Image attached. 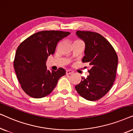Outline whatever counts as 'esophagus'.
<instances>
[{
  "mask_svg": "<svg viewBox=\"0 0 133 133\" xmlns=\"http://www.w3.org/2000/svg\"><path fill=\"white\" fill-rule=\"evenodd\" d=\"M73 72H74L71 70H66V74H67V75H69V74H71L73 73Z\"/></svg>",
  "mask_w": 133,
  "mask_h": 133,
  "instance_id": "esophagus-1",
  "label": "esophagus"
}]
</instances>
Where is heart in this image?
Masks as SVG:
<instances>
[{
    "mask_svg": "<svg viewBox=\"0 0 133 133\" xmlns=\"http://www.w3.org/2000/svg\"><path fill=\"white\" fill-rule=\"evenodd\" d=\"M74 42H83L79 39H76L75 41H74Z\"/></svg>",
    "mask_w": 133,
    "mask_h": 133,
    "instance_id": "1",
    "label": "heart"
}]
</instances>
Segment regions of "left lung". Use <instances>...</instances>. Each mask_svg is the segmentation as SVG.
Masks as SVG:
<instances>
[{"label": "left lung", "mask_w": 133, "mask_h": 133, "mask_svg": "<svg viewBox=\"0 0 133 133\" xmlns=\"http://www.w3.org/2000/svg\"><path fill=\"white\" fill-rule=\"evenodd\" d=\"M77 36L85 43L83 63L91 65L89 75L81 77L75 86L77 92L89 101L98 100L108 92L116 79L118 57L114 49L107 39L99 33L77 31Z\"/></svg>", "instance_id": "left-lung-1"}]
</instances>
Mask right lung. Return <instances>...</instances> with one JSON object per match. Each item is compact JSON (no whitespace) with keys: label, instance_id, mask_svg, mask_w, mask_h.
Listing matches in <instances>:
<instances>
[{"label":"right lung","instance_id":"add662e5","mask_svg":"<svg viewBox=\"0 0 133 133\" xmlns=\"http://www.w3.org/2000/svg\"><path fill=\"white\" fill-rule=\"evenodd\" d=\"M69 35L68 31H39L18 46L13 65L21 88L28 95L35 98L46 97L65 75V70L61 68L56 71L47 70L46 61L54 54L58 42Z\"/></svg>","mask_w":133,"mask_h":133}]
</instances>
